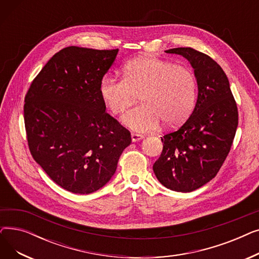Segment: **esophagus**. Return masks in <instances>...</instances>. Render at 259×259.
<instances>
[{"mask_svg":"<svg viewBox=\"0 0 259 259\" xmlns=\"http://www.w3.org/2000/svg\"><path fill=\"white\" fill-rule=\"evenodd\" d=\"M131 139H132V142H139L144 139V135L139 133H131Z\"/></svg>","mask_w":259,"mask_h":259,"instance_id":"34e87169","label":"esophagus"}]
</instances>
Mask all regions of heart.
I'll return each instance as SVG.
<instances>
[{
    "mask_svg": "<svg viewBox=\"0 0 259 259\" xmlns=\"http://www.w3.org/2000/svg\"><path fill=\"white\" fill-rule=\"evenodd\" d=\"M99 91L103 103L114 115L125 112L139 95L142 104L129 110L122 121L129 128L144 132L156 129L161 120L169 127L184 122L194 108L197 81L188 67L145 56L125 65L124 78L104 75Z\"/></svg>",
    "mask_w": 259,
    "mask_h": 259,
    "instance_id": "obj_1",
    "label": "heart"
}]
</instances>
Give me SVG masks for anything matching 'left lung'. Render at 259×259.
I'll return each mask as SVG.
<instances>
[{"label": "left lung", "mask_w": 259, "mask_h": 259, "mask_svg": "<svg viewBox=\"0 0 259 259\" xmlns=\"http://www.w3.org/2000/svg\"><path fill=\"white\" fill-rule=\"evenodd\" d=\"M166 52L181 54L192 65L198 97L183 126L161 138L153 171L166 188L191 192L214 179L226 160L238 125L237 105L225 71L207 54L191 47Z\"/></svg>", "instance_id": "obj_1"}]
</instances>
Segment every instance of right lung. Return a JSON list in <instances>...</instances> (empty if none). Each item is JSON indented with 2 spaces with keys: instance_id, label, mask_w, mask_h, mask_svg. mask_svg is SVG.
Masks as SVG:
<instances>
[{
  "instance_id": "add662e5",
  "label": "right lung",
  "mask_w": 259,
  "mask_h": 259,
  "mask_svg": "<svg viewBox=\"0 0 259 259\" xmlns=\"http://www.w3.org/2000/svg\"><path fill=\"white\" fill-rule=\"evenodd\" d=\"M118 49L60 50L26 93L24 121L30 153L63 189L89 194L115 173L129 130L109 115L99 87Z\"/></svg>"
}]
</instances>
